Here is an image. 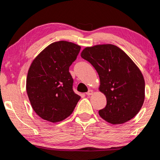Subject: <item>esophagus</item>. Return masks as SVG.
Returning <instances> with one entry per match:
<instances>
[{
    "instance_id": "obj_1",
    "label": "esophagus",
    "mask_w": 160,
    "mask_h": 160,
    "mask_svg": "<svg viewBox=\"0 0 160 160\" xmlns=\"http://www.w3.org/2000/svg\"><path fill=\"white\" fill-rule=\"evenodd\" d=\"M92 94H93V91H92V90H88V91L87 92V93H86V95H87L88 96H91Z\"/></svg>"
}]
</instances>
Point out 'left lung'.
Masks as SVG:
<instances>
[{"mask_svg":"<svg viewBox=\"0 0 160 160\" xmlns=\"http://www.w3.org/2000/svg\"><path fill=\"white\" fill-rule=\"evenodd\" d=\"M100 77L99 90L107 99L105 108L98 113L110 124H122L133 118L145 99V80L133 60L116 46L97 45L81 53Z\"/></svg>","mask_w":160,"mask_h":160,"instance_id":"8db88e82","label":"left lung"}]
</instances>
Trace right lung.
Here are the masks:
<instances>
[{
	"mask_svg": "<svg viewBox=\"0 0 160 160\" xmlns=\"http://www.w3.org/2000/svg\"><path fill=\"white\" fill-rule=\"evenodd\" d=\"M81 50L72 42L60 41L47 46L29 67L27 93L35 112L44 120L58 122L71 114L81 97L73 91L69 68Z\"/></svg>",
	"mask_w": 160,
	"mask_h": 160,
	"instance_id": "1",
	"label": "right lung"
}]
</instances>
